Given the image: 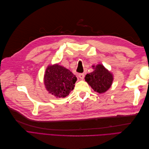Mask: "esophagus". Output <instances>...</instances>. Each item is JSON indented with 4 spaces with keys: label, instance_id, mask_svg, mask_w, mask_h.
<instances>
[{
    "label": "esophagus",
    "instance_id": "1",
    "mask_svg": "<svg viewBox=\"0 0 149 149\" xmlns=\"http://www.w3.org/2000/svg\"><path fill=\"white\" fill-rule=\"evenodd\" d=\"M84 77V73H81V74H79V78L81 79H83Z\"/></svg>",
    "mask_w": 149,
    "mask_h": 149
}]
</instances>
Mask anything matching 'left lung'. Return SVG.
Wrapping results in <instances>:
<instances>
[{"mask_svg": "<svg viewBox=\"0 0 149 149\" xmlns=\"http://www.w3.org/2000/svg\"><path fill=\"white\" fill-rule=\"evenodd\" d=\"M94 71L85 76V81L93 89L94 91L103 93L107 91L112 83L113 77L102 65L92 66Z\"/></svg>", "mask_w": 149, "mask_h": 149, "instance_id": "8db88e82", "label": "left lung"}]
</instances>
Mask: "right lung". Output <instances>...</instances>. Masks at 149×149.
<instances>
[{"label": "right lung", "mask_w": 149, "mask_h": 149, "mask_svg": "<svg viewBox=\"0 0 149 149\" xmlns=\"http://www.w3.org/2000/svg\"><path fill=\"white\" fill-rule=\"evenodd\" d=\"M77 78L60 65L49 66L44 76V83L48 92L57 97H65L74 89Z\"/></svg>", "instance_id": "add662e5"}]
</instances>
